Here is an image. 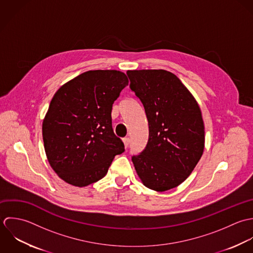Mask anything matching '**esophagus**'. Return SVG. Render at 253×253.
Masks as SVG:
<instances>
[{
	"mask_svg": "<svg viewBox=\"0 0 253 253\" xmlns=\"http://www.w3.org/2000/svg\"><path fill=\"white\" fill-rule=\"evenodd\" d=\"M123 143H124L125 148H128L129 145H130V139H129V138H124V139H123Z\"/></svg>",
	"mask_w": 253,
	"mask_h": 253,
	"instance_id": "esophagus-1",
	"label": "esophagus"
}]
</instances>
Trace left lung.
<instances>
[{"instance_id": "obj_1", "label": "left lung", "mask_w": 253, "mask_h": 253, "mask_svg": "<svg viewBox=\"0 0 253 253\" xmlns=\"http://www.w3.org/2000/svg\"><path fill=\"white\" fill-rule=\"evenodd\" d=\"M130 89L144 105L149 140L132 156L144 185L165 192L182 184L204 149L202 111L193 95L173 73L162 69L128 70Z\"/></svg>"}]
</instances>
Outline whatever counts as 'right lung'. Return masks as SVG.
<instances>
[{
	"label": "right lung",
	"mask_w": 253,
	"mask_h": 253,
	"mask_svg": "<svg viewBox=\"0 0 253 253\" xmlns=\"http://www.w3.org/2000/svg\"><path fill=\"white\" fill-rule=\"evenodd\" d=\"M128 85L117 70H90L61 86L43 121V141L51 168L66 183L86 187L105 176L125 151L112 129V104Z\"/></svg>",
	"instance_id": "add662e5"
}]
</instances>
